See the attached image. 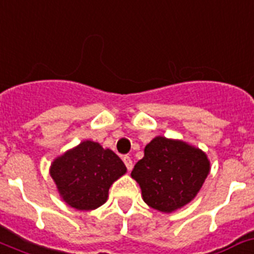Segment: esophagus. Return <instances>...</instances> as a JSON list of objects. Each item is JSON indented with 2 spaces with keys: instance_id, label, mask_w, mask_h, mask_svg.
<instances>
[{
  "instance_id": "obj_1",
  "label": "esophagus",
  "mask_w": 254,
  "mask_h": 254,
  "mask_svg": "<svg viewBox=\"0 0 254 254\" xmlns=\"http://www.w3.org/2000/svg\"><path fill=\"white\" fill-rule=\"evenodd\" d=\"M123 160H124V164L127 165V170H131V169H133V161H131L130 157H129V156H124Z\"/></svg>"
}]
</instances>
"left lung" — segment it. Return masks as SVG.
Listing matches in <instances>:
<instances>
[{"mask_svg":"<svg viewBox=\"0 0 254 254\" xmlns=\"http://www.w3.org/2000/svg\"><path fill=\"white\" fill-rule=\"evenodd\" d=\"M210 170L205 153L183 140L156 137L144 147V156L131 172L144 203L172 213L197 195Z\"/></svg>","mask_w":254,"mask_h":254,"instance_id":"1","label":"left lung"}]
</instances>
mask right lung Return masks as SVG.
<instances>
[{
  "instance_id": "right-lung-1",
  "label": "right lung",
  "mask_w": 254,
  "mask_h": 254,
  "mask_svg": "<svg viewBox=\"0 0 254 254\" xmlns=\"http://www.w3.org/2000/svg\"><path fill=\"white\" fill-rule=\"evenodd\" d=\"M127 173L123 160L93 140L57 157L50 167L61 197L77 210H93L107 201L111 185Z\"/></svg>"
}]
</instances>
